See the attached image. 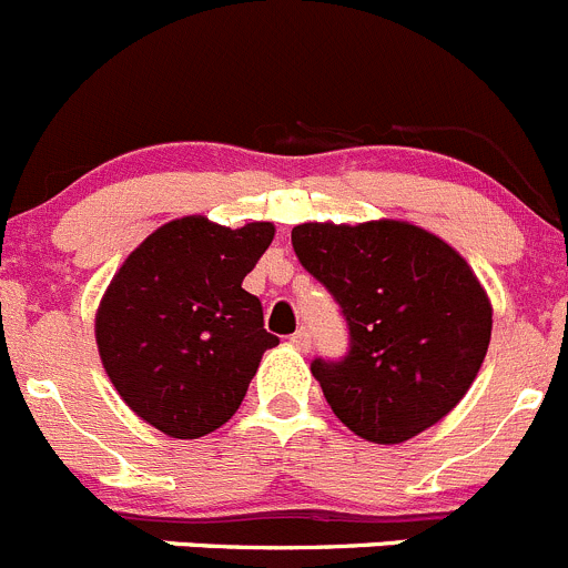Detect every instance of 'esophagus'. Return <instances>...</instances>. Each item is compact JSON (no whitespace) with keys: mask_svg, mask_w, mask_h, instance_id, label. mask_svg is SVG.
Here are the masks:
<instances>
[{"mask_svg":"<svg viewBox=\"0 0 568 568\" xmlns=\"http://www.w3.org/2000/svg\"><path fill=\"white\" fill-rule=\"evenodd\" d=\"M291 344H294V347H300V349H308L311 347V333L305 331V327H300V331L291 336Z\"/></svg>","mask_w":568,"mask_h":568,"instance_id":"esophagus-1","label":"esophagus"}]
</instances>
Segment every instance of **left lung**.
<instances>
[{
  "instance_id": "1",
  "label": "left lung",
  "mask_w": 568,
  "mask_h": 568,
  "mask_svg": "<svg viewBox=\"0 0 568 568\" xmlns=\"http://www.w3.org/2000/svg\"><path fill=\"white\" fill-rule=\"evenodd\" d=\"M291 243L349 331L347 356L311 364L333 415L381 445L443 420L474 384L493 331L490 300L463 254L389 219L300 224Z\"/></svg>"
}]
</instances>
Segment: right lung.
Here are the masks:
<instances>
[{
    "label": "right lung",
    "mask_w": 568,
    "mask_h": 568,
    "mask_svg": "<svg viewBox=\"0 0 568 568\" xmlns=\"http://www.w3.org/2000/svg\"><path fill=\"white\" fill-rule=\"evenodd\" d=\"M268 221L230 230L204 215L159 226L100 300L94 338L136 417L176 439L224 426L268 347L263 305L243 277L268 248Z\"/></svg>",
    "instance_id": "1"
}]
</instances>
